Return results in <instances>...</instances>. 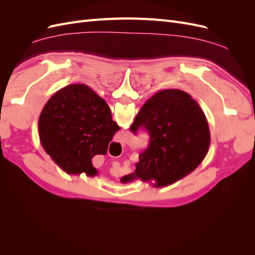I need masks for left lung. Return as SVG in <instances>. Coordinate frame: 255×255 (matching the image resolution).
Wrapping results in <instances>:
<instances>
[{"instance_id":"1","label":"left lung","mask_w":255,"mask_h":255,"mask_svg":"<svg viewBox=\"0 0 255 255\" xmlns=\"http://www.w3.org/2000/svg\"><path fill=\"white\" fill-rule=\"evenodd\" d=\"M149 132V146L139 154L135 172L122 183L155 180L164 187L192 172L202 163L211 143L205 115L196 100L180 89L159 90L146 100L129 129Z\"/></svg>"}]
</instances>
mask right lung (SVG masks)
Segmentation results:
<instances>
[{
	"label": "right lung",
	"instance_id": "1",
	"mask_svg": "<svg viewBox=\"0 0 255 255\" xmlns=\"http://www.w3.org/2000/svg\"><path fill=\"white\" fill-rule=\"evenodd\" d=\"M120 127L104 100L87 85L71 84L45 103L38 120L43 150L68 174H98L96 155H105Z\"/></svg>",
	"mask_w": 255,
	"mask_h": 255
}]
</instances>
